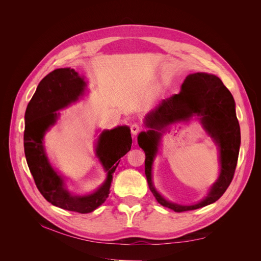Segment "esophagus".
<instances>
[{
  "instance_id": "1",
  "label": "esophagus",
  "mask_w": 261,
  "mask_h": 261,
  "mask_svg": "<svg viewBox=\"0 0 261 261\" xmlns=\"http://www.w3.org/2000/svg\"><path fill=\"white\" fill-rule=\"evenodd\" d=\"M130 129H131V133H132V135L133 136H135L136 134H138L140 131H141V126H140V123H138V122H134V123H132V125L130 126Z\"/></svg>"
}]
</instances>
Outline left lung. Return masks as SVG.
<instances>
[{
	"instance_id": "obj_1",
	"label": "left lung",
	"mask_w": 261,
	"mask_h": 261,
	"mask_svg": "<svg viewBox=\"0 0 261 261\" xmlns=\"http://www.w3.org/2000/svg\"><path fill=\"white\" fill-rule=\"evenodd\" d=\"M194 114L201 116L204 127L221 148L222 172L209 196L198 204L184 207L164 199L152 185L151 170L161 130L175 121ZM147 132L139 135V146L145 151V173L150 190L163 206L176 213L193 211L220 199L235 174L240 148V127L235 112V101L223 82L215 75L197 73L187 76L181 92L163 99L145 118Z\"/></svg>"
}]
</instances>
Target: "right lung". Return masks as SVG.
<instances>
[{"mask_svg":"<svg viewBox=\"0 0 261 261\" xmlns=\"http://www.w3.org/2000/svg\"><path fill=\"white\" fill-rule=\"evenodd\" d=\"M85 88L84 78L73 68H57L47 74L27 105L24 130L26 162L41 195L55 206L79 214L91 213L106 201L118 160L132 145L130 129L126 126L103 131L98 139L96 154L108 172L106 182L95 193L84 197L72 196L64 188L62 179L47 161L42 141L44 133L58 118L56 111L76 101Z\"/></svg>","mask_w":261,"mask_h":261,"instance_id":"right-lung-1","label":"right lung"}]
</instances>
